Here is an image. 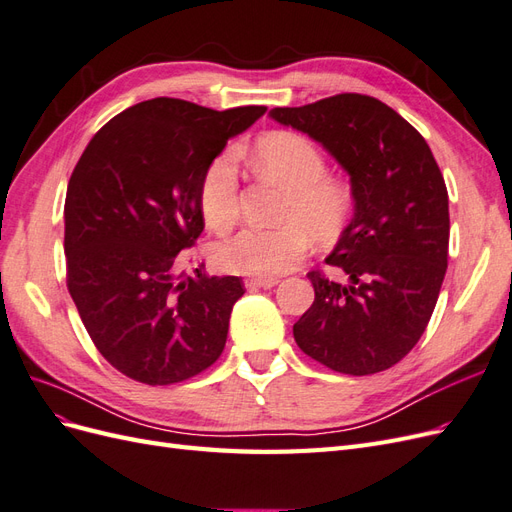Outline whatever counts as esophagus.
<instances>
[{"label":"esophagus","mask_w":512,"mask_h":512,"mask_svg":"<svg viewBox=\"0 0 512 512\" xmlns=\"http://www.w3.org/2000/svg\"><path fill=\"white\" fill-rule=\"evenodd\" d=\"M277 282V277H247L245 288H273Z\"/></svg>","instance_id":"esophagus-1"}]
</instances>
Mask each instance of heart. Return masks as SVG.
<instances>
[{
	"instance_id": "heart-1",
	"label": "heart",
	"mask_w": 512,
	"mask_h": 512,
	"mask_svg": "<svg viewBox=\"0 0 512 512\" xmlns=\"http://www.w3.org/2000/svg\"><path fill=\"white\" fill-rule=\"evenodd\" d=\"M254 164L288 188L277 228H243L213 245V265L226 273L275 277L305 258L312 241L333 245L348 228L354 194L331 177L322 149L297 132H269L254 145ZM198 207L211 230L226 232L239 220V166L230 149L218 153L198 185Z\"/></svg>"
}]
</instances>
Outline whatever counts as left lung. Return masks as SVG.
Instances as JSON below:
<instances>
[{"label":"left lung","instance_id":"obj_1","mask_svg":"<svg viewBox=\"0 0 512 512\" xmlns=\"http://www.w3.org/2000/svg\"><path fill=\"white\" fill-rule=\"evenodd\" d=\"M271 117L327 149L354 194V218L327 258L348 284L307 273L316 299L294 322V342L339 374H378L416 346L442 288L451 220L438 162L416 128L371 96L337 94Z\"/></svg>","mask_w":512,"mask_h":512}]
</instances>
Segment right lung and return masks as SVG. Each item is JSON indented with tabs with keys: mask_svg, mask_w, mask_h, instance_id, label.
<instances>
[{
	"mask_svg": "<svg viewBox=\"0 0 512 512\" xmlns=\"http://www.w3.org/2000/svg\"><path fill=\"white\" fill-rule=\"evenodd\" d=\"M267 106L213 111L138 102L85 147L66 194V284L98 352L123 376L164 386L220 359L241 277L179 271L205 228L198 185L228 138Z\"/></svg>",
	"mask_w": 512,
	"mask_h": 512,
	"instance_id": "1",
	"label": "right lung"
}]
</instances>
